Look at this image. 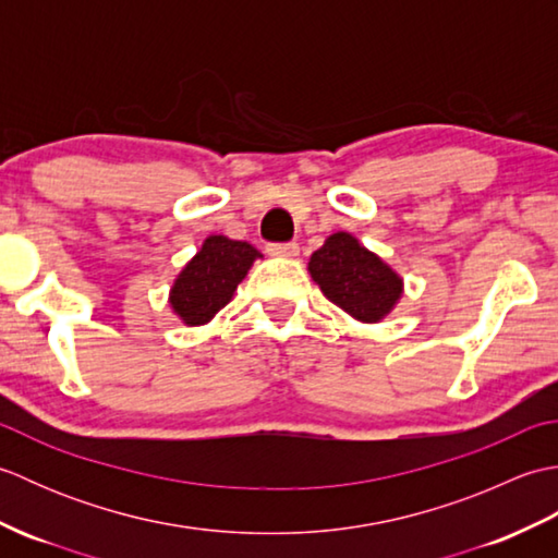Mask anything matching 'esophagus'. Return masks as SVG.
<instances>
[{
	"label": "esophagus",
	"instance_id": "34e87169",
	"mask_svg": "<svg viewBox=\"0 0 558 558\" xmlns=\"http://www.w3.org/2000/svg\"><path fill=\"white\" fill-rule=\"evenodd\" d=\"M266 252L270 256H280V258H294L300 254V246L294 242H286V244H268Z\"/></svg>",
	"mask_w": 558,
	"mask_h": 558
}]
</instances>
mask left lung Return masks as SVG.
<instances>
[{
    "mask_svg": "<svg viewBox=\"0 0 558 558\" xmlns=\"http://www.w3.org/2000/svg\"><path fill=\"white\" fill-rule=\"evenodd\" d=\"M306 268L326 298L362 324L384 322L405 288L398 272L350 232L326 236Z\"/></svg>",
    "mask_w": 558,
    "mask_h": 558,
    "instance_id": "left-lung-1",
    "label": "left lung"
}]
</instances>
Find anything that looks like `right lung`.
I'll use <instances>...</instances> for the list:
<instances>
[{
    "label": "right lung",
    "instance_id": "obj_1",
    "mask_svg": "<svg viewBox=\"0 0 558 558\" xmlns=\"http://www.w3.org/2000/svg\"><path fill=\"white\" fill-rule=\"evenodd\" d=\"M258 248L225 234H208L170 288V310L184 326H206L232 300Z\"/></svg>",
    "mask_w": 558,
    "mask_h": 558
}]
</instances>
